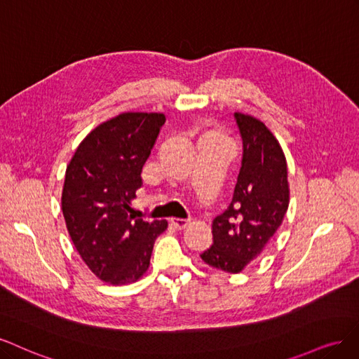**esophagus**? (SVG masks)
<instances>
[{
	"label": "esophagus",
	"instance_id": "obj_1",
	"mask_svg": "<svg viewBox=\"0 0 359 359\" xmlns=\"http://www.w3.org/2000/svg\"><path fill=\"white\" fill-rule=\"evenodd\" d=\"M170 225H171L172 228H176V229H184V228H187V226L189 225V222L184 221V219H171Z\"/></svg>",
	"mask_w": 359,
	"mask_h": 359
}]
</instances>
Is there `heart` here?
I'll use <instances>...</instances> for the list:
<instances>
[{
	"instance_id": "b5f03b06",
	"label": "heart",
	"mask_w": 359,
	"mask_h": 359,
	"mask_svg": "<svg viewBox=\"0 0 359 359\" xmlns=\"http://www.w3.org/2000/svg\"><path fill=\"white\" fill-rule=\"evenodd\" d=\"M200 143H213L217 146H224L229 149V138L226 137V134L217 128H209L205 130L201 137H200Z\"/></svg>"
}]
</instances>
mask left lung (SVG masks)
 <instances>
[{
	"label": "left lung",
	"mask_w": 359,
	"mask_h": 359,
	"mask_svg": "<svg viewBox=\"0 0 359 359\" xmlns=\"http://www.w3.org/2000/svg\"><path fill=\"white\" fill-rule=\"evenodd\" d=\"M243 140L241 167L228 209L213 219V245L201 259L240 273L279 229L289 205L287 165L273 133L259 119L234 113Z\"/></svg>",
	"instance_id": "obj_1"
}]
</instances>
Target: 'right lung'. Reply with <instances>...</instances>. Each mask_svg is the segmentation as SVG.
<instances>
[{"label":"right lung","mask_w":359,"mask_h":359,"mask_svg":"<svg viewBox=\"0 0 359 359\" xmlns=\"http://www.w3.org/2000/svg\"><path fill=\"white\" fill-rule=\"evenodd\" d=\"M164 123L163 113H121L92 130L67 165L61 203L68 234L89 270L106 283L140 279L156 237L167 229V221L137 219L130 207Z\"/></svg>","instance_id":"1"}]
</instances>
